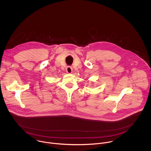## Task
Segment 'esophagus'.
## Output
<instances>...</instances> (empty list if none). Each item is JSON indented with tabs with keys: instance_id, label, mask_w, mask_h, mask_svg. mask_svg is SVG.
Here are the masks:
<instances>
[{
	"instance_id": "esophagus-1",
	"label": "esophagus",
	"mask_w": 151,
	"mask_h": 151,
	"mask_svg": "<svg viewBox=\"0 0 151 151\" xmlns=\"http://www.w3.org/2000/svg\"><path fill=\"white\" fill-rule=\"evenodd\" d=\"M66 71H67V73L71 74V73H72V72H73V68H72L71 67L68 66V67H67V68H66Z\"/></svg>"
}]
</instances>
